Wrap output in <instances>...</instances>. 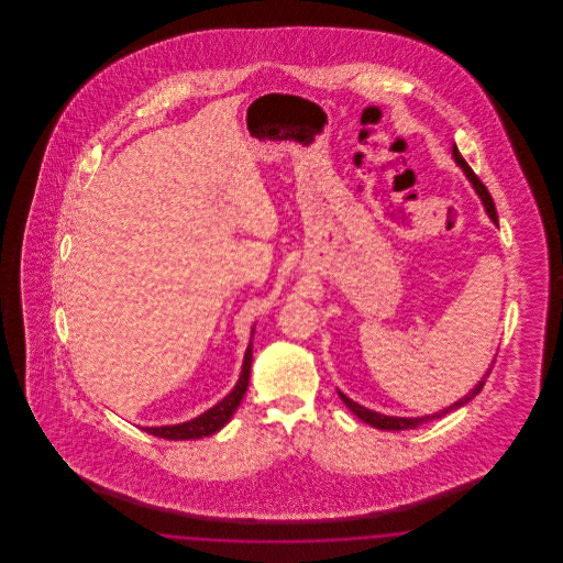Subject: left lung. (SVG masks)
Listing matches in <instances>:
<instances>
[{
	"mask_svg": "<svg viewBox=\"0 0 563 563\" xmlns=\"http://www.w3.org/2000/svg\"><path fill=\"white\" fill-rule=\"evenodd\" d=\"M452 156H454V162L464 170V175H466V179L473 184V188L477 191V196L482 198L483 209H485V213L487 217L494 221V223H498V214H496V207H494V200H492V196H489V191L487 188L483 186L482 181H479V177L473 173V168L466 164V161L460 156V152H457V147L452 145ZM492 367H494V363H492ZM492 367L485 372V375L482 377V382L466 395V397H462V399H457V401L452 402L450 407H445V409H441V411H434V413H429V416H418V418H401V416H384V413H377L374 409H367V407H363V405H358V402L352 401L349 399L342 390H338V395H340V399L346 402V407H349L350 411L356 416V418H361L365 424H369V427H374V429L379 430H409V429H418L420 424H427L430 420H437V418H443L445 413H450V411H454L457 407H462V405H466L468 401H473L479 393H482L483 384H485V379H487V375L492 372Z\"/></svg>",
	"mask_w": 563,
	"mask_h": 563,
	"instance_id": "obj_1",
	"label": "left lung"
}]
</instances>
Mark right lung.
I'll list each match as a JSON object with an SVG mask.
<instances>
[{
    "label": "right lung",
    "instance_id": "obj_1",
    "mask_svg": "<svg viewBox=\"0 0 563 563\" xmlns=\"http://www.w3.org/2000/svg\"><path fill=\"white\" fill-rule=\"evenodd\" d=\"M253 333H255V324L251 329V342L244 352L241 377H239L236 386L230 390V395H225L221 401L213 405L211 409H207L205 413L196 416L194 420L181 422V424H168V427H143V430L150 434H156L161 439H168V441H188V439L211 437L217 430L223 429L232 420L234 411L239 409L242 397L246 393V386H249L251 363H253Z\"/></svg>",
    "mask_w": 563,
    "mask_h": 563
}]
</instances>
